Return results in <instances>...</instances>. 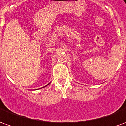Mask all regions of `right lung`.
<instances>
[{"label": "right lung", "instance_id": "1", "mask_svg": "<svg viewBox=\"0 0 126 126\" xmlns=\"http://www.w3.org/2000/svg\"><path fill=\"white\" fill-rule=\"evenodd\" d=\"M49 84H50V83H49ZM48 84H47V85H48ZM47 85H46V86H47ZM44 87H45V86H44Z\"/></svg>", "mask_w": 126, "mask_h": 126}]
</instances>
